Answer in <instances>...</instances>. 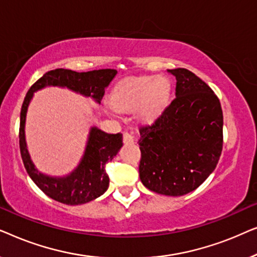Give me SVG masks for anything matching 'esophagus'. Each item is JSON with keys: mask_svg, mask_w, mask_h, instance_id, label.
<instances>
[{"mask_svg": "<svg viewBox=\"0 0 257 257\" xmlns=\"http://www.w3.org/2000/svg\"><path fill=\"white\" fill-rule=\"evenodd\" d=\"M124 143L125 144H135V137L131 133L125 132L124 133Z\"/></svg>", "mask_w": 257, "mask_h": 257, "instance_id": "obj_1", "label": "esophagus"}]
</instances>
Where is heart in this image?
<instances>
[{
	"instance_id": "1",
	"label": "heart",
	"mask_w": 257,
	"mask_h": 257,
	"mask_svg": "<svg viewBox=\"0 0 257 257\" xmlns=\"http://www.w3.org/2000/svg\"><path fill=\"white\" fill-rule=\"evenodd\" d=\"M170 94L171 84L164 77H128L117 84L111 101L119 111L138 107L139 118L153 121L167 106Z\"/></svg>"
}]
</instances>
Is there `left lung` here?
I'll return each mask as SVG.
<instances>
[{
	"mask_svg": "<svg viewBox=\"0 0 257 257\" xmlns=\"http://www.w3.org/2000/svg\"><path fill=\"white\" fill-rule=\"evenodd\" d=\"M175 99L156 122L140 127L139 177L150 191L181 196L215 170L222 151L223 114L213 90L187 69L168 70Z\"/></svg>",
	"mask_w": 257,
	"mask_h": 257,
	"instance_id": "1",
	"label": "left lung"
}]
</instances>
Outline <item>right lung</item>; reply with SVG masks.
Wrapping results in <instances>:
<instances>
[{"mask_svg": "<svg viewBox=\"0 0 257 257\" xmlns=\"http://www.w3.org/2000/svg\"><path fill=\"white\" fill-rule=\"evenodd\" d=\"M117 75L114 69L76 72L68 69H56L44 73L28 91L24 98L20 121V149L24 167L35 184L49 198L65 205H83L103 195L110 184L105 172L107 161L117 156L122 146L121 133H106L92 126L79 164L72 172L63 177H54L38 171L31 160L26 142L27 112L34 93L48 86L65 87L73 92L91 98L100 104L105 89Z\"/></svg>", "mask_w": 257, "mask_h": 257, "instance_id": "right-lung-1", "label": "right lung"}]
</instances>
